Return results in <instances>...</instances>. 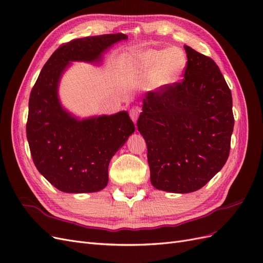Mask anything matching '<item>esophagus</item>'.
I'll list each match as a JSON object with an SVG mask.
<instances>
[{"instance_id":"obj_1","label":"esophagus","mask_w":263,"mask_h":263,"mask_svg":"<svg viewBox=\"0 0 263 263\" xmlns=\"http://www.w3.org/2000/svg\"><path fill=\"white\" fill-rule=\"evenodd\" d=\"M141 112V109L139 107H133L130 110H129V116L130 118L133 119L134 123L137 122V119L139 117V114Z\"/></svg>"}]
</instances>
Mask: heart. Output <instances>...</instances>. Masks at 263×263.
<instances>
[{"label":"heart","mask_w":263,"mask_h":263,"mask_svg":"<svg viewBox=\"0 0 263 263\" xmlns=\"http://www.w3.org/2000/svg\"><path fill=\"white\" fill-rule=\"evenodd\" d=\"M132 65L149 74L148 86L154 91L166 89L179 82L187 66L186 53L179 47L145 49L130 55Z\"/></svg>","instance_id":"b5f03b06"}]
</instances>
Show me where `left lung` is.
<instances>
[{"mask_svg":"<svg viewBox=\"0 0 263 263\" xmlns=\"http://www.w3.org/2000/svg\"><path fill=\"white\" fill-rule=\"evenodd\" d=\"M184 79L142 100L138 130L150 181L171 193L200 190L226 163L234 130L232 92L210 57L184 46Z\"/></svg>","mask_w":263,"mask_h":263,"instance_id":"left-lung-1","label":"left lung"}]
</instances>
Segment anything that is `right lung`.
I'll return each instance as SVG.
<instances>
[{"instance_id": "add662e5", "label": "right lung", "mask_w": 263, "mask_h": 263, "mask_svg": "<svg viewBox=\"0 0 263 263\" xmlns=\"http://www.w3.org/2000/svg\"><path fill=\"white\" fill-rule=\"evenodd\" d=\"M107 34L61 45L45 63L30 92L26 135L37 170L61 192L92 193L108 183V164L135 132L125 110L79 119L62 107L60 79L72 61H102L110 46L127 39Z\"/></svg>"}]
</instances>
